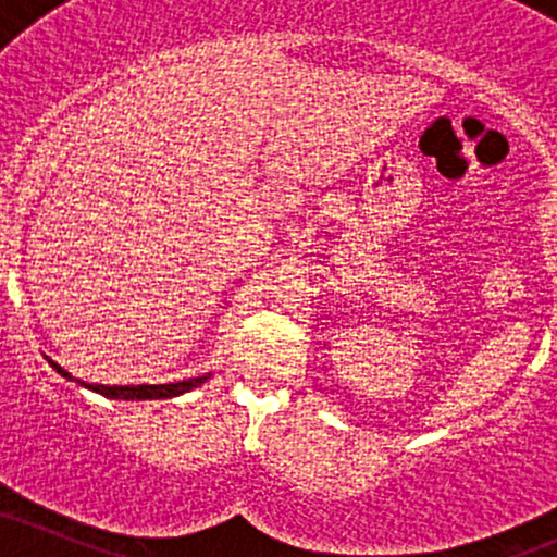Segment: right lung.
<instances>
[{
	"mask_svg": "<svg viewBox=\"0 0 557 557\" xmlns=\"http://www.w3.org/2000/svg\"><path fill=\"white\" fill-rule=\"evenodd\" d=\"M52 367L57 369V374H62L65 380H73V374L65 372V369L60 367V363L49 361ZM78 382V380H73ZM201 382H207V376H194V380H183V382H172V385H86V382H81L83 387L94 389V393L104 395V398H117V400H162V398H175V395H183L188 393V389H194L201 385Z\"/></svg>",
	"mask_w": 557,
	"mask_h": 557,
	"instance_id": "1",
	"label": "right lung"
}]
</instances>
